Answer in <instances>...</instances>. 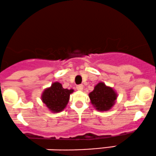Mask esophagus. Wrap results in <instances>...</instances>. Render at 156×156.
Segmentation results:
<instances>
[{
  "label": "esophagus",
  "instance_id": "1",
  "mask_svg": "<svg viewBox=\"0 0 156 156\" xmlns=\"http://www.w3.org/2000/svg\"><path fill=\"white\" fill-rule=\"evenodd\" d=\"M76 89L78 90V91H82V90H83V86L82 84L78 85V86L76 87Z\"/></svg>",
  "mask_w": 156,
  "mask_h": 156
}]
</instances>
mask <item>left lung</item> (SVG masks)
<instances>
[{
	"label": "left lung",
	"mask_w": 156,
	"mask_h": 156,
	"mask_svg": "<svg viewBox=\"0 0 156 156\" xmlns=\"http://www.w3.org/2000/svg\"><path fill=\"white\" fill-rule=\"evenodd\" d=\"M117 93L112 87L107 86L103 82H99L94 87L93 91L89 94L91 103L96 110L108 111L115 104Z\"/></svg>",
	"instance_id": "obj_1"
}]
</instances>
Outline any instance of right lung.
Returning <instances> with one entry per match:
<instances>
[{"mask_svg": "<svg viewBox=\"0 0 156 156\" xmlns=\"http://www.w3.org/2000/svg\"><path fill=\"white\" fill-rule=\"evenodd\" d=\"M74 92L73 89L63 88L61 83L55 82L50 87L45 89L41 95L43 103L52 112L57 113L66 108L69 100V95Z\"/></svg>", "mask_w": 156, "mask_h": 156, "instance_id": "right-lung-1", "label": "right lung"}]
</instances>
